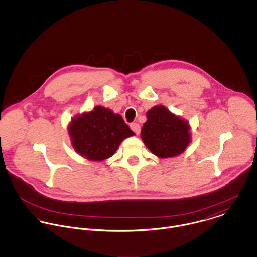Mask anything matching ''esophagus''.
<instances>
[{
    "mask_svg": "<svg viewBox=\"0 0 257 257\" xmlns=\"http://www.w3.org/2000/svg\"><path fill=\"white\" fill-rule=\"evenodd\" d=\"M131 128H132L137 135H139V134L141 133V125H140L139 123H136V122L131 123Z\"/></svg>",
    "mask_w": 257,
    "mask_h": 257,
    "instance_id": "obj_1",
    "label": "esophagus"
}]
</instances>
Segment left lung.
Listing matches in <instances>:
<instances>
[{
  "label": "left lung",
  "instance_id": "obj_1",
  "mask_svg": "<svg viewBox=\"0 0 257 257\" xmlns=\"http://www.w3.org/2000/svg\"><path fill=\"white\" fill-rule=\"evenodd\" d=\"M147 120L142 128V140L147 148L161 158L182 153L191 142L190 125L163 106L147 111Z\"/></svg>",
  "mask_w": 257,
  "mask_h": 257
}]
</instances>
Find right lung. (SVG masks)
<instances>
[{
	"mask_svg": "<svg viewBox=\"0 0 257 257\" xmlns=\"http://www.w3.org/2000/svg\"><path fill=\"white\" fill-rule=\"evenodd\" d=\"M68 133L75 151L93 161L109 158L124 139L135 135L121 115L101 106L72 118Z\"/></svg>",
	"mask_w": 257,
	"mask_h": 257,
	"instance_id": "add662e5",
	"label": "right lung"
}]
</instances>
